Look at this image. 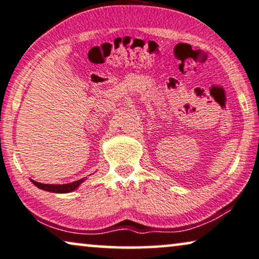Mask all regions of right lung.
Returning a JSON list of instances; mask_svg holds the SVG:
<instances>
[{
  "instance_id": "obj_1",
  "label": "right lung",
  "mask_w": 259,
  "mask_h": 259,
  "mask_svg": "<svg viewBox=\"0 0 259 259\" xmlns=\"http://www.w3.org/2000/svg\"><path fill=\"white\" fill-rule=\"evenodd\" d=\"M85 179H81V180H78V181H74V182H71V183H66V185H44V183H39V182H36L31 180V182L35 185L36 187H38L39 189H43V190H47V192H51V193H70V192H73L74 189H77L78 187L81 182H84Z\"/></svg>"
}]
</instances>
